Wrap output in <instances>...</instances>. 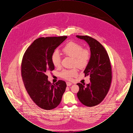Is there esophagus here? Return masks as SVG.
<instances>
[{"instance_id": "34e87169", "label": "esophagus", "mask_w": 133, "mask_h": 133, "mask_svg": "<svg viewBox=\"0 0 133 133\" xmlns=\"http://www.w3.org/2000/svg\"><path fill=\"white\" fill-rule=\"evenodd\" d=\"M66 84H67V86H70L72 85V83L71 82H66Z\"/></svg>"}]
</instances>
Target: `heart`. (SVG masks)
<instances>
[{
  "label": "heart",
  "mask_w": 133,
  "mask_h": 133,
  "mask_svg": "<svg viewBox=\"0 0 133 133\" xmlns=\"http://www.w3.org/2000/svg\"><path fill=\"white\" fill-rule=\"evenodd\" d=\"M64 54L73 58V64L80 68L85 67L88 64L91 58L90 51L83 49L82 45L75 42H70L62 49ZM51 61L53 65L59 67L61 65V57L57 51L53 53ZM78 71L75 68L71 69L64 70L61 76L64 79L70 80L77 75Z\"/></svg>",
  "instance_id": "heart-1"
}]
</instances>
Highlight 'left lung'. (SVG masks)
Listing matches in <instances>:
<instances>
[{"instance_id": "1", "label": "left lung", "mask_w": 133, "mask_h": 133, "mask_svg": "<svg viewBox=\"0 0 133 133\" xmlns=\"http://www.w3.org/2000/svg\"><path fill=\"white\" fill-rule=\"evenodd\" d=\"M84 40L90 47L91 58L84 71L85 76L90 75V83H78L79 90L77 97L83 105L93 107L99 104L107 94L112 81V68L107 52L103 45L88 36L77 35Z\"/></svg>"}]
</instances>
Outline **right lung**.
I'll return each instance as SVG.
<instances>
[{
  "label": "right lung",
  "mask_w": 133,
  "mask_h": 133,
  "mask_svg": "<svg viewBox=\"0 0 133 133\" xmlns=\"http://www.w3.org/2000/svg\"><path fill=\"white\" fill-rule=\"evenodd\" d=\"M67 36L36 39L27 49L21 63V75L26 90L33 101L41 109L50 110L60 103L66 88L59 80L51 84L46 73L54 69L51 56Z\"/></svg>",
  "instance_id": "add662e5"
}]
</instances>
